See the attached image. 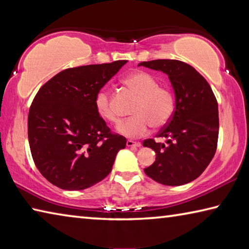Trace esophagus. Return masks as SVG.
<instances>
[{
  "mask_svg": "<svg viewBox=\"0 0 249 249\" xmlns=\"http://www.w3.org/2000/svg\"><path fill=\"white\" fill-rule=\"evenodd\" d=\"M126 146L127 147H140L141 146V142H133V141H127L126 142Z\"/></svg>",
  "mask_w": 249,
  "mask_h": 249,
  "instance_id": "obj_1",
  "label": "esophagus"
}]
</instances>
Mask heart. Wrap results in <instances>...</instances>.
<instances>
[{
    "instance_id": "heart-1",
    "label": "heart",
    "mask_w": 249,
    "mask_h": 249,
    "mask_svg": "<svg viewBox=\"0 0 249 249\" xmlns=\"http://www.w3.org/2000/svg\"><path fill=\"white\" fill-rule=\"evenodd\" d=\"M122 82L137 100L132 111L134 116L117 127L119 133L126 137H140L148 133L150 126L161 128L169 123L175 112V96L167 87L158 84L155 75L146 71H134ZM95 107L103 120L113 124L120 122L107 91H101L96 96Z\"/></svg>"
}]
</instances>
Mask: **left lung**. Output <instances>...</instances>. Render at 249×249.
Returning a JSON list of instances; mask_svg holds the SVG:
<instances>
[{"mask_svg": "<svg viewBox=\"0 0 249 249\" xmlns=\"http://www.w3.org/2000/svg\"><path fill=\"white\" fill-rule=\"evenodd\" d=\"M138 66L161 71L176 95L174 115L153 138L142 142L156 160L145 174L158 183L182 185L196 179L215 155L218 138L217 101L208 81L190 65L172 59L142 61Z\"/></svg>", "mask_w": 249, "mask_h": 249, "instance_id": "left-lung-1", "label": "left lung"}]
</instances>
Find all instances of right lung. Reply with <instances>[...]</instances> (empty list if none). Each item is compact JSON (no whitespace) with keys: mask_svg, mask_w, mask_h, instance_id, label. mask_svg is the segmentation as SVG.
Masks as SVG:
<instances>
[{"mask_svg":"<svg viewBox=\"0 0 249 249\" xmlns=\"http://www.w3.org/2000/svg\"><path fill=\"white\" fill-rule=\"evenodd\" d=\"M127 60L66 69L46 82L28 113V142L37 169L64 190H83L112 170L126 138L99 115L100 90Z\"/></svg>","mask_w":249,"mask_h":249,"instance_id":"right-lung-1","label":"right lung"}]
</instances>
